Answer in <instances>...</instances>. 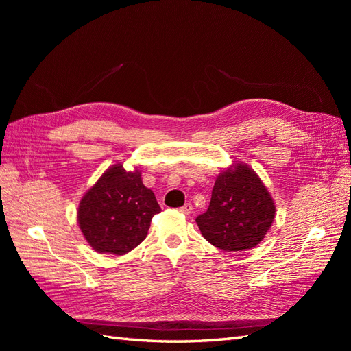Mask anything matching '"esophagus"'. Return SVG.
<instances>
[{
  "label": "esophagus",
  "mask_w": 351,
  "mask_h": 351,
  "mask_svg": "<svg viewBox=\"0 0 351 351\" xmlns=\"http://www.w3.org/2000/svg\"><path fill=\"white\" fill-rule=\"evenodd\" d=\"M193 210V206H192V204H186L184 206H182L180 208V212H182V214H184V215H189L190 212Z\"/></svg>",
  "instance_id": "34e87169"
}]
</instances>
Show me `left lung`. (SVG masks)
I'll use <instances>...</instances> for the list:
<instances>
[{
	"label": "left lung",
	"instance_id": "left-lung-1",
	"mask_svg": "<svg viewBox=\"0 0 351 351\" xmlns=\"http://www.w3.org/2000/svg\"><path fill=\"white\" fill-rule=\"evenodd\" d=\"M275 218L267 186L246 164H234L217 180L209 208L196 218L210 244L226 252H241L259 244Z\"/></svg>",
	"mask_w": 351,
	"mask_h": 351
}]
</instances>
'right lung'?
Listing matches in <instances>:
<instances>
[{
  "label": "right lung",
  "instance_id": "1",
  "mask_svg": "<svg viewBox=\"0 0 351 351\" xmlns=\"http://www.w3.org/2000/svg\"><path fill=\"white\" fill-rule=\"evenodd\" d=\"M156 197L145 187L139 169L115 164L82 197L79 227L98 253L124 254L145 240L152 217L159 214Z\"/></svg>",
  "mask_w": 351,
  "mask_h": 351
}]
</instances>
